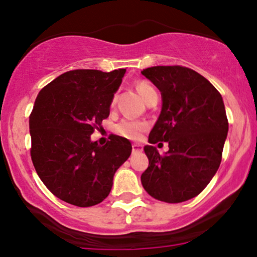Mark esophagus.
<instances>
[{
  "label": "esophagus",
  "mask_w": 257,
  "mask_h": 257,
  "mask_svg": "<svg viewBox=\"0 0 257 257\" xmlns=\"http://www.w3.org/2000/svg\"><path fill=\"white\" fill-rule=\"evenodd\" d=\"M132 148H133L134 153L142 152V149H143V145L139 144V143H134V144H132Z\"/></svg>",
  "instance_id": "esophagus-1"
}]
</instances>
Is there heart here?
<instances>
[{
  "label": "heart",
  "instance_id": "1",
  "mask_svg": "<svg viewBox=\"0 0 257 257\" xmlns=\"http://www.w3.org/2000/svg\"><path fill=\"white\" fill-rule=\"evenodd\" d=\"M137 89H138L139 94L143 97L145 100L149 97L152 93L155 92L154 88L149 84L148 82H141L137 84ZM115 103V98L113 99V104ZM148 129V124L145 121L136 120V119H129L125 118L123 120L119 121L115 126V132L119 136L124 137L126 139H132V141H136V139L141 138L142 133Z\"/></svg>",
  "mask_w": 257,
  "mask_h": 257
}]
</instances>
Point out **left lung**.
Returning a JSON list of instances; mask_svg holds the SVG:
<instances>
[{
  "instance_id": "8db88e82",
  "label": "left lung",
  "mask_w": 257,
  "mask_h": 257,
  "mask_svg": "<svg viewBox=\"0 0 257 257\" xmlns=\"http://www.w3.org/2000/svg\"><path fill=\"white\" fill-rule=\"evenodd\" d=\"M162 93V112L149 134L144 152L149 167L142 184L150 196L165 203H181L205 189L221 163L227 123L222 97L198 72L181 66L143 69ZM168 141L160 156L153 144Z\"/></svg>"
}]
</instances>
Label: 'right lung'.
<instances>
[{"mask_svg":"<svg viewBox=\"0 0 257 257\" xmlns=\"http://www.w3.org/2000/svg\"><path fill=\"white\" fill-rule=\"evenodd\" d=\"M125 69H74L41 89L30 115L31 158L38 177L53 195L87 208L110 193L116 169L132 153L123 137L105 145L90 141L109 116L114 93Z\"/></svg>","mask_w":257,"mask_h":257,"instance_id":"1","label":"right lung"}]
</instances>
